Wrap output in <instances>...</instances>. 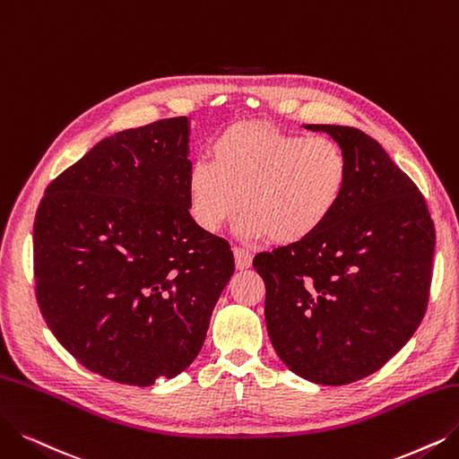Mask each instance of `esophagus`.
<instances>
[{
  "instance_id": "obj_1",
  "label": "esophagus",
  "mask_w": 459,
  "mask_h": 459,
  "mask_svg": "<svg viewBox=\"0 0 459 459\" xmlns=\"http://www.w3.org/2000/svg\"><path fill=\"white\" fill-rule=\"evenodd\" d=\"M233 255H235V265L237 269H248L252 265V254L241 247L233 248Z\"/></svg>"
}]
</instances>
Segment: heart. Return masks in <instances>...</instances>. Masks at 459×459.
I'll list each match as a JSON object with an SVG mask.
<instances>
[{"label": "heart", "mask_w": 459, "mask_h": 459, "mask_svg": "<svg viewBox=\"0 0 459 459\" xmlns=\"http://www.w3.org/2000/svg\"><path fill=\"white\" fill-rule=\"evenodd\" d=\"M209 154L188 173L192 216L209 233L243 207L237 231L247 239L305 241L335 214L351 182V160L337 141L269 124L228 126Z\"/></svg>", "instance_id": "b5f03b06"}]
</instances>
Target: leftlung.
Listing matches in <instances>:
<instances>
[{
	"label": "left lung",
	"mask_w": 459,
	"mask_h": 459,
	"mask_svg": "<svg viewBox=\"0 0 459 459\" xmlns=\"http://www.w3.org/2000/svg\"><path fill=\"white\" fill-rule=\"evenodd\" d=\"M351 160L341 207L308 239L255 254L267 333L286 368L325 386L378 371L426 315L435 224L426 199L356 127L307 124Z\"/></svg>",
	"instance_id": "8db88e82"
}]
</instances>
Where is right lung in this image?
<instances>
[{"mask_svg": "<svg viewBox=\"0 0 459 459\" xmlns=\"http://www.w3.org/2000/svg\"><path fill=\"white\" fill-rule=\"evenodd\" d=\"M188 118L118 132L54 178L33 222L39 310L91 373L130 386L199 354L235 260L190 216Z\"/></svg>", "mask_w": 459, "mask_h": 459, "instance_id": "obj_1", "label": "right lung"}]
</instances>
